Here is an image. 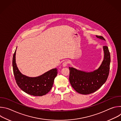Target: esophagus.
<instances>
[{"label": "esophagus", "mask_w": 121, "mask_h": 121, "mask_svg": "<svg viewBox=\"0 0 121 121\" xmlns=\"http://www.w3.org/2000/svg\"><path fill=\"white\" fill-rule=\"evenodd\" d=\"M67 64H68V62L66 61H65V62H64L63 63V66L64 67H65V66H67Z\"/></svg>", "instance_id": "1"}]
</instances>
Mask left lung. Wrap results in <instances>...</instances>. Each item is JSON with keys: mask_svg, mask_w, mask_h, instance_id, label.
Returning <instances> with one entry per match:
<instances>
[{"mask_svg": "<svg viewBox=\"0 0 121 121\" xmlns=\"http://www.w3.org/2000/svg\"><path fill=\"white\" fill-rule=\"evenodd\" d=\"M99 39L105 40L102 36L96 35ZM104 59L97 70L87 72L69 67V79L72 87L78 93L87 95L91 94L99 90L106 81L109 74L111 56L108 47H103Z\"/></svg>", "mask_w": 121, "mask_h": 121, "instance_id": "8db88e82", "label": "left lung"}]
</instances>
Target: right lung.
Instances as JSON below:
<instances>
[{"label": "right lung", "mask_w": 121, "mask_h": 121, "mask_svg": "<svg viewBox=\"0 0 121 121\" xmlns=\"http://www.w3.org/2000/svg\"><path fill=\"white\" fill-rule=\"evenodd\" d=\"M16 51L13 56L12 66L15 80L19 88L26 93L42 96L48 93L53 87L54 79L57 75V68L52 69L42 75L30 78L22 75L16 65Z\"/></svg>", "instance_id": "1"}]
</instances>
